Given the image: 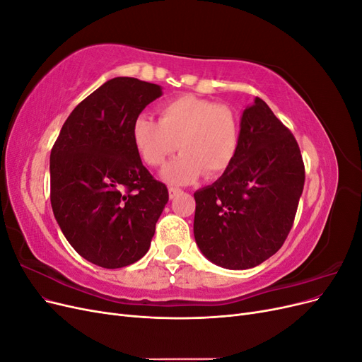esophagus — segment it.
Here are the masks:
<instances>
[{
	"instance_id": "esophagus-1",
	"label": "esophagus",
	"mask_w": 362,
	"mask_h": 362,
	"mask_svg": "<svg viewBox=\"0 0 362 362\" xmlns=\"http://www.w3.org/2000/svg\"><path fill=\"white\" fill-rule=\"evenodd\" d=\"M181 193H182V190L178 189V187H169V198H170V199H175V198H177V196H180Z\"/></svg>"
}]
</instances>
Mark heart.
I'll list each match as a JSON object with an SVG mask.
<instances>
[{"label": "heart", "instance_id": "heart-1", "mask_svg": "<svg viewBox=\"0 0 362 362\" xmlns=\"http://www.w3.org/2000/svg\"><path fill=\"white\" fill-rule=\"evenodd\" d=\"M160 119L145 113L133 122V144L152 168L163 166L177 148L181 154L163 170L172 184H189L205 172L223 173L237 154L238 127L234 113L217 103L181 95L163 103Z\"/></svg>", "mask_w": 362, "mask_h": 362}]
</instances>
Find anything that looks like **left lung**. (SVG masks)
Returning a JSON list of instances; mask_svg holds the SVG:
<instances>
[{
    "instance_id": "left-lung-1",
    "label": "left lung",
    "mask_w": 362,
    "mask_h": 362,
    "mask_svg": "<svg viewBox=\"0 0 362 362\" xmlns=\"http://www.w3.org/2000/svg\"><path fill=\"white\" fill-rule=\"evenodd\" d=\"M305 182L291 131L255 98L240 120L237 154L221 178L194 193L196 245L214 264L245 270L281 249Z\"/></svg>"
}]
</instances>
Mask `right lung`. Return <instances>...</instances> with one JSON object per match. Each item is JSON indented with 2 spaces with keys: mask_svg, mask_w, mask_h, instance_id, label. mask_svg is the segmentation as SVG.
<instances>
[{
  "mask_svg": "<svg viewBox=\"0 0 362 362\" xmlns=\"http://www.w3.org/2000/svg\"><path fill=\"white\" fill-rule=\"evenodd\" d=\"M161 87L116 76L76 105L51 149V206L69 245L104 269L144 257L169 201L133 144V122Z\"/></svg>",
  "mask_w": 362,
  "mask_h": 362,
  "instance_id": "add662e5",
  "label": "right lung"
}]
</instances>
